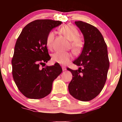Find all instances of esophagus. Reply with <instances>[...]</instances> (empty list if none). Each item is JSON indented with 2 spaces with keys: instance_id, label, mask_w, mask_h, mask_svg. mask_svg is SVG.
<instances>
[{
  "instance_id": "obj_1",
  "label": "esophagus",
  "mask_w": 122,
  "mask_h": 122,
  "mask_svg": "<svg viewBox=\"0 0 122 122\" xmlns=\"http://www.w3.org/2000/svg\"><path fill=\"white\" fill-rule=\"evenodd\" d=\"M61 68H62L63 71H65L66 69V66H62V67H61Z\"/></svg>"
}]
</instances>
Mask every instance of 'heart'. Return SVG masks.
<instances>
[{
  "label": "heart",
  "mask_w": 122,
  "mask_h": 122,
  "mask_svg": "<svg viewBox=\"0 0 122 122\" xmlns=\"http://www.w3.org/2000/svg\"><path fill=\"white\" fill-rule=\"evenodd\" d=\"M59 31L71 41V47L73 53L78 54L82 50L84 45L83 39L79 36V32L76 26L71 24H66L59 28ZM54 39V33L51 31L48 33L46 38V45L48 49H51ZM73 59V56L70 52L57 51L53 54L52 61L61 65H66Z\"/></svg>",
  "instance_id": "b5f03b06"
}]
</instances>
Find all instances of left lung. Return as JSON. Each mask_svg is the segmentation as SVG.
<instances>
[{"instance_id":"obj_1","label":"left lung","mask_w":122,"mask_h":122,"mask_svg":"<svg viewBox=\"0 0 122 122\" xmlns=\"http://www.w3.org/2000/svg\"><path fill=\"white\" fill-rule=\"evenodd\" d=\"M75 23L83 33L84 45L81 54L73 61L79 69L67 68L73 76L68 89L76 99L89 101L101 93L107 78L109 67L107 46L94 26L81 21Z\"/></svg>"}]
</instances>
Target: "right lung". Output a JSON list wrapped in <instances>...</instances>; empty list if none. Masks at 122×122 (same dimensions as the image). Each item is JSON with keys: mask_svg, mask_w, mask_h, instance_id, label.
I'll return each mask as SVG.
<instances>
[{"mask_svg": "<svg viewBox=\"0 0 122 122\" xmlns=\"http://www.w3.org/2000/svg\"><path fill=\"white\" fill-rule=\"evenodd\" d=\"M61 21L38 19L26 25L18 38L11 60L12 74L19 91L26 98L41 99L52 89L53 81L62 72L58 63L44 66L51 59L46 38Z\"/></svg>", "mask_w": 122, "mask_h": 122, "instance_id": "1", "label": "right lung"}]
</instances>
